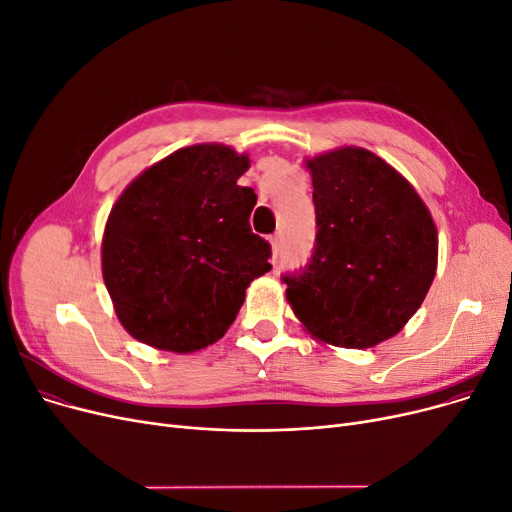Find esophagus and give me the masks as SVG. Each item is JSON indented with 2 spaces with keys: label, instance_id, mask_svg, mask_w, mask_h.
<instances>
[{
  "label": "esophagus",
  "instance_id": "34e87169",
  "mask_svg": "<svg viewBox=\"0 0 512 512\" xmlns=\"http://www.w3.org/2000/svg\"><path fill=\"white\" fill-rule=\"evenodd\" d=\"M271 250H273V258H277V254H279V246H281V237L279 235H273L271 239Z\"/></svg>",
  "mask_w": 512,
  "mask_h": 512
}]
</instances>
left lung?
Wrapping results in <instances>:
<instances>
[{"instance_id":"obj_1","label":"left lung","mask_w":512,"mask_h":512,"mask_svg":"<svg viewBox=\"0 0 512 512\" xmlns=\"http://www.w3.org/2000/svg\"><path fill=\"white\" fill-rule=\"evenodd\" d=\"M306 168L319 231L310 264L283 277L285 298L316 342L373 348L404 329L433 283L431 212L394 166L356 145Z\"/></svg>"}]
</instances>
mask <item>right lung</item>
Returning <instances> with one entry per match:
<instances>
[{
	"mask_svg": "<svg viewBox=\"0 0 512 512\" xmlns=\"http://www.w3.org/2000/svg\"><path fill=\"white\" fill-rule=\"evenodd\" d=\"M248 154L187 145L120 193L102 237V275L120 325L156 350L189 354L221 339L271 246L250 229Z\"/></svg>",
	"mask_w": 512,
	"mask_h": 512,
	"instance_id": "right-lung-1",
	"label": "right lung"
}]
</instances>
